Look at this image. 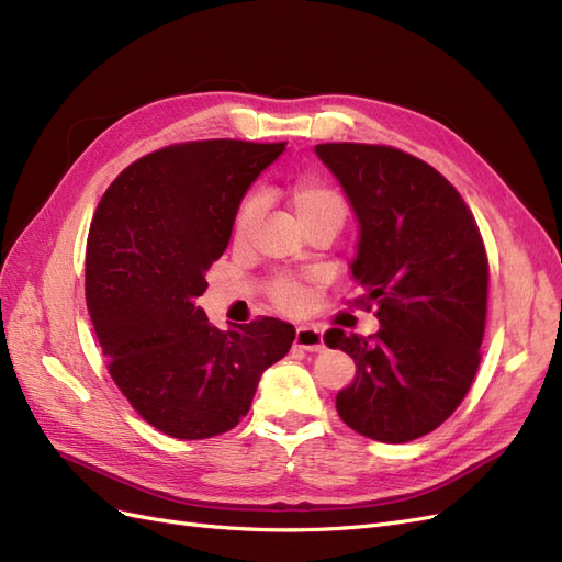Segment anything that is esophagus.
<instances>
[{
  "label": "esophagus",
  "instance_id": "34e87169",
  "mask_svg": "<svg viewBox=\"0 0 562 562\" xmlns=\"http://www.w3.org/2000/svg\"><path fill=\"white\" fill-rule=\"evenodd\" d=\"M295 347H300L304 351H321L323 349V333L316 326H297Z\"/></svg>",
  "mask_w": 562,
  "mask_h": 562
}]
</instances>
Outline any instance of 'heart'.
Returning <instances> with one entry per match:
<instances>
[{
	"mask_svg": "<svg viewBox=\"0 0 562 562\" xmlns=\"http://www.w3.org/2000/svg\"><path fill=\"white\" fill-rule=\"evenodd\" d=\"M285 203L291 206L295 220L300 227H310L316 223H328L335 225L337 229L342 227L347 220V201L337 190H333L330 184L321 182V180H297L285 190ZM262 211V199L260 194H248L239 209L234 213V223H232V241L236 246H244L248 241V236L258 223ZM269 297L274 302V307L285 312V314H297L310 302V288L288 277H279L269 283Z\"/></svg>",
	"mask_w": 562,
	"mask_h": 562,
	"instance_id": "b5f03b06",
	"label": "heart"
}]
</instances>
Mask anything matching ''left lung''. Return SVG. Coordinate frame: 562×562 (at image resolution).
I'll list each match as a JSON object with an SVG mask.
<instances>
[{
  "label": "left lung",
  "mask_w": 562,
  "mask_h": 562,
  "mask_svg": "<svg viewBox=\"0 0 562 562\" xmlns=\"http://www.w3.org/2000/svg\"><path fill=\"white\" fill-rule=\"evenodd\" d=\"M359 220L351 262L380 330L333 328L353 382L335 398L347 427L382 443H407L440 427L462 403L481 363L487 255L479 225L436 168L386 145H316Z\"/></svg>",
  "instance_id": "left-lung-1"
}]
</instances>
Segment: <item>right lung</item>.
Returning a JSON list of instances; mask_svg holds the SVG:
<instances>
[{
	"instance_id": "add662e5",
	"label": "right lung",
	"mask_w": 562,
	"mask_h": 562,
	"mask_svg": "<svg viewBox=\"0 0 562 562\" xmlns=\"http://www.w3.org/2000/svg\"><path fill=\"white\" fill-rule=\"evenodd\" d=\"M285 143L196 140L133 161L100 199L87 241V307L108 370L166 436L213 438L250 411L262 372L295 339L262 316L217 330L196 307L248 187Z\"/></svg>"
}]
</instances>
